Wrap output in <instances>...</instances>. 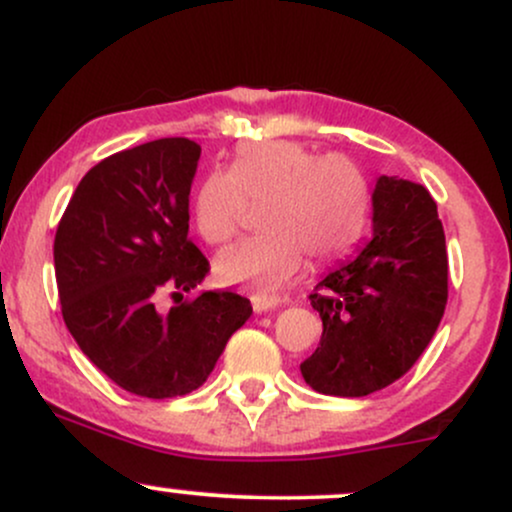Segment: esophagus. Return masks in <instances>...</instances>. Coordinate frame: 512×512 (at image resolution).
Instances as JSON below:
<instances>
[{
	"instance_id": "34e87169",
	"label": "esophagus",
	"mask_w": 512,
	"mask_h": 512,
	"mask_svg": "<svg viewBox=\"0 0 512 512\" xmlns=\"http://www.w3.org/2000/svg\"><path fill=\"white\" fill-rule=\"evenodd\" d=\"M274 308H276V303H272V301H262V298H252V310H255L257 315L269 313V310H274Z\"/></svg>"
}]
</instances>
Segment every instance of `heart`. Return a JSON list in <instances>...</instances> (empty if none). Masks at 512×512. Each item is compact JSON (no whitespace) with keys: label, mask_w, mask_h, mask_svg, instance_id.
I'll use <instances>...</instances> for the list:
<instances>
[{"label":"heart","mask_w":512,"mask_h":512,"mask_svg":"<svg viewBox=\"0 0 512 512\" xmlns=\"http://www.w3.org/2000/svg\"><path fill=\"white\" fill-rule=\"evenodd\" d=\"M250 202H264L267 233L248 238L216 257L221 284L240 286L274 301L315 260H337L361 240L368 223L370 190L349 156H320L286 139L243 144L231 170H216L195 199L197 231L223 245L238 236Z\"/></svg>","instance_id":"heart-1"}]
</instances>
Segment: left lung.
Here are the masks:
<instances>
[{
    "label": "left lung",
    "instance_id": "8db88e82",
    "mask_svg": "<svg viewBox=\"0 0 512 512\" xmlns=\"http://www.w3.org/2000/svg\"><path fill=\"white\" fill-rule=\"evenodd\" d=\"M310 303L322 337L301 373L315 392L366 397L414 366L448 303L443 223L424 185L380 175L373 238L315 286Z\"/></svg>",
    "mask_w": 512,
    "mask_h": 512
}]
</instances>
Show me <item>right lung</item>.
Returning a JSON list of instances; mask_svg holds the SVG:
<instances>
[{
  "label": "right lung",
  "mask_w": 512,
  "mask_h": 512,
  "mask_svg": "<svg viewBox=\"0 0 512 512\" xmlns=\"http://www.w3.org/2000/svg\"><path fill=\"white\" fill-rule=\"evenodd\" d=\"M202 149L156 139L103 158L81 178L55 236L62 317L79 349L115 385L149 399L180 397L209 378L248 298L202 291L158 308L163 291H192L209 272L187 238L190 187Z\"/></svg>",
  "instance_id": "add662e5"
}]
</instances>
